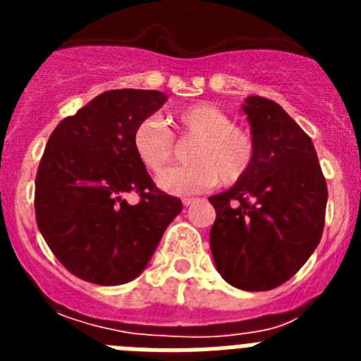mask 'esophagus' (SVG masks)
<instances>
[{
    "instance_id": "esophagus-1",
    "label": "esophagus",
    "mask_w": 361,
    "mask_h": 361,
    "mask_svg": "<svg viewBox=\"0 0 361 361\" xmlns=\"http://www.w3.org/2000/svg\"><path fill=\"white\" fill-rule=\"evenodd\" d=\"M195 202H197L195 197H184V199H183L184 206H191V204H195Z\"/></svg>"
}]
</instances>
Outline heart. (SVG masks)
<instances>
[{
    "mask_svg": "<svg viewBox=\"0 0 361 361\" xmlns=\"http://www.w3.org/2000/svg\"><path fill=\"white\" fill-rule=\"evenodd\" d=\"M166 124L142 119L132 132V148L149 173H161L173 159L175 141L195 139L188 149L186 168H173L159 177L161 190L171 195H191L215 184L240 183L255 164L257 141L250 128L233 123L231 116L209 103L177 108Z\"/></svg>",
    "mask_w": 361,
    "mask_h": 361,
    "instance_id": "b5f03b06",
    "label": "heart"
}]
</instances>
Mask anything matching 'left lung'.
Wrapping results in <instances>:
<instances>
[{
	"mask_svg": "<svg viewBox=\"0 0 361 361\" xmlns=\"http://www.w3.org/2000/svg\"><path fill=\"white\" fill-rule=\"evenodd\" d=\"M257 141L250 173L209 197L216 212L209 245L216 269L244 291L288 282L317 250L325 224L327 184L311 137L266 97L245 99Z\"/></svg>",
	"mask_w": 361,
	"mask_h": 361,
	"instance_id": "1",
	"label": "left lung"
}]
</instances>
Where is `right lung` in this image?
Instances as JSON below:
<instances>
[{
	"instance_id": "1",
	"label": "right lung",
	"mask_w": 361,
	"mask_h": 361,
	"mask_svg": "<svg viewBox=\"0 0 361 361\" xmlns=\"http://www.w3.org/2000/svg\"><path fill=\"white\" fill-rule=\"evenodd\" d=\"M166 103L157 90H108L50 135L36 175V222L72 275L119 286L141 275L183 202L159 190L132 148V132ZM137 192L132 207L122 199Z\"/></svg>"
}]
</instances>
